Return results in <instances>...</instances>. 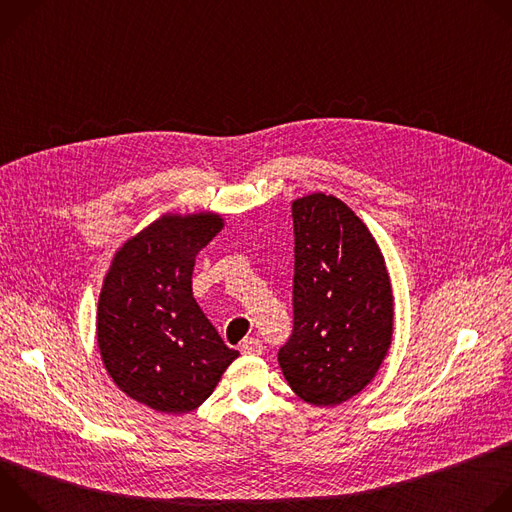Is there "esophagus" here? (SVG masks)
Here are the masks:
<instances>
[{
  "instance_id": "34e87169",
  "label": "esophagus",
  "mask_w": 512,
  "mask_h": 512,
  "mask_svg": "<svg viewBox=\"0 0 512 512\" xmlns=\"http://www.w3.org/2000/svg\"><path fill=\"white\" fill-rule=\"evenodd\" d=\"M241 352L245 354H261L263 352V342L255 336H249L241 342Z\"/></svg>"
}]
</instances>
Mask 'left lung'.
Returning <instances> with one entry per match:
<instances>
[{"instance_id": "8db88e82", "label": "left lung", "mask_w": 512, "mask_h": 512, "mask_svg": "<svg viewBox=\"0 0 512 512\" xmlns=\"http://www.w3.org/2000/svg\"><path fill=\"white\" fill-rule=\"evenodd\" d=\"M294 330L279 348L285 381L312 405H338L377 375L393 336V291L371 231L322 192L291 204Z\"/></svg>"}]
</instances>
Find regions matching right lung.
<instances>
[{"mask_svg": "<svg viewBox=\"0 0 512 512\" xmlns=\"http://www.w3.org/2000/svg\"><path fill=\"white\" fill-rule=\"evenodd\" d=\"M221 229L212 212L166 214L117 251L105 277L97 312L105 369L156 411L196 409L239 356L192 296L196 255Z\"/></svg>", "mask_w": 512, "mask_h": 512, "instance_id": "obj_1", "label": "right lung"}]
</instances>
